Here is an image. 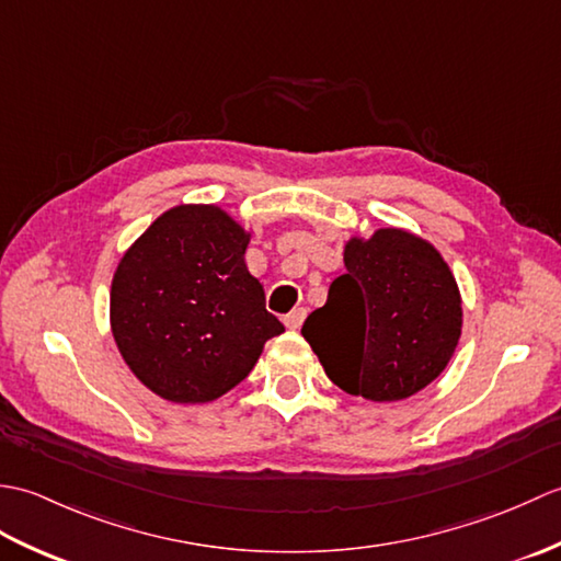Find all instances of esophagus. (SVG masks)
Wrapping results in <instances>:
<instances>
[{
  "label": "esophagus",
  "mask_w": 561,
  "mask_h": 561,
  "mask_svg": "<svg viewBox=\"0 0 561 561\" xmlns=\"http://www.w3.org/2000/svg\"><path fill=\"white\" fill-rule=\"evenodd\" d=\"M304 318H306V308H294L291 313L284 316V325H287L289 330H299L301 323H304Z\"/></svg>",
  "instance_id": "esophagus-1"
}]
</instances>
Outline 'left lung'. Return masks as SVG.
<instances>
[{"mask_svg": "<svg viewBox=\"0 0 561 561\" xmlns=\"http://www.w3.org/2000/svg\"><path fill=\"white\" fill-rule=\"evenodd\" d=\"M347 272L301 335L350 396L396 402L420 392L458 347L462 306L446 260L424 238L378 229L344 248Z\"/></svg>", "mask_w": 561, "mask_h": 561, "instance_id": "left-lung-1", "label": "left lung"}]
</instances>
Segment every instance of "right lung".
<instances>
[{
    "label": "right lung",
    "instance_id": "1",
    "mask_svg": "<svg viewBox=\"0 0 561 561\" xmlns=\"http://www.w3.org/2000/svg\"><path fill=\"white\" fill-rule=\"evenodd\" d=\"M250 233L214 205H181L123 255L111 287V328L125 364L163 400L195 404L253 371L284 325L248 272Z\"/></svg>",
    "mask_w": 561,
    "mask_h": 561
}]
</instances>
